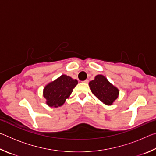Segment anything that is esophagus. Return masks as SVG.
<instances>
[{
    "label": "esophagus",
    "mask_w": 156,
    "mask_h": 156,
    "mask_svg": "<svg viewBox=\"0 0 156 156\" xmlns=\"http://www.w3.org/2000/svg\"><path fill=\"white\" fill-rule=\"evenodd\" d=\"M83 83H89V80H85L83 81Z\"/></svg>",
    "instance_id": "34e87169"
}]
</instances>
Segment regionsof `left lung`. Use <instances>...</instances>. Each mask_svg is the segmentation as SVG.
Masks as SVG:
<instances>
[{"mask_svg":"<svg viewBox=\"0 0 156 156\" xmlns=\"http://www.w3.org/2000/svg\"><path fill=\"white\" fill-rule=\"evenodd\" d=\"M89 87L95 96L106 105H112L119 96V89L103 75L98 74L89 82Z\"/></svg>","mask_w":156,"mask_h":156,"instance_id":"1","label":"left lung"}]
</instances>
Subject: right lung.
I'll return each instance as SVG.
<instances>
[{"label":"right lung","instance_id":"1","mask_svg":"<svg viewBox=\"0 0 156 156\" xmlns=\"http://www.w3.org/2000/svg\"><path fill=\"white\" fill-rule=\"evenodd\" d=\"M78 84V80L63 74L45 85L43 89V96L46 104L49 107H59L70 96L73 89Z\"/></svg>","mask_w":156,"mask_h":156}]
</instances>
